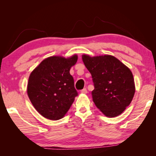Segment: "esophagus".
I'll use <instances>...</instances> for the list:
<instances>
[{"label":"esophagus","instance_id":"esophagus-1","mask_svg":"<svg viewBox=\"0 0 156 156\" xmlns=\"http://www.w3.org/2000/svg\"><path fill=\"white\" fill-rule=\"evenodd\" d=\"M80 93H82V94H87V90L86 88H84L83 89H82V90L80 91Z\"/></svg>","mask_w":156,"mask_h":156}]
</instances>
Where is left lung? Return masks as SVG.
<instances>
[{
    "mask_svg": "<svg viewBox=\"0 0 156 156\" xmlns=\"http://www.w3.org/2000/svg\"><path fill=\"white\" fill-rule=\"evenodd\" d=\"M83 61L91 74L93 101L107 117L120 115L130 105L135 94L131 70L110 55L91 57L84 54Z\"/></svg>",
    "mask_w": 156,
    "mask_h": 156,
    "instance_id": "obj_1",
    "label": "left lung"
}]
</instances>
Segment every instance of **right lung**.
Segmentation results:
<instances>
[{
    "instance_id": "right-lung-1",
    "label": "right lung",
    "mask_w": 156,
    "mask_h": 156,
    "mask_svg": "<svg viewBox=\"0 0 156 156\" xmlns=\"http://www.w3.org/2000/svg\"><path fill=\"white\" fill-rule=\"evenodd\" d=\"M77 60V55L68 58L51 56L43 60L31 73L27 84L29 98L45 118L61 119L78 96L69 73Z\"/></svg>"
}]
</instances>
